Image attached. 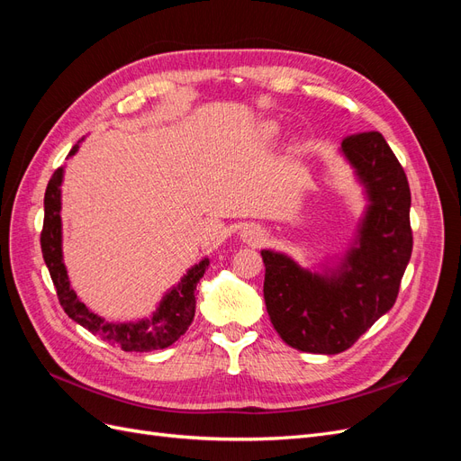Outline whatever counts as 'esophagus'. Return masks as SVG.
<instances>
[{
	"instance_id": "obj_1",
	"label": "esophagus",
	"mask_w": 461,
	"mask_h": 461,
	"mask_svg": "<svg viewBox=\"0 0 461 461\" xmlns=\"http://www.w3.org/2000/svg\"><path fill=\"white\" fill-rule=\"evenodd\" d=\"M240 239L248 244H259L263 240V230L256 225H244L240 229Z\"/></svg>"
}]
</instances>
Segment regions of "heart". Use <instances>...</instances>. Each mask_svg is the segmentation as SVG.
Wrapping results in <instances>:
<instances>
[{"label": "heart", "instance_id": "obj_1", "mask_svg": "<svg viewBox=\"0 0 461 461\" xmlns=\"http://www.w3.org/2000/svg\"><path fill=\"white\" fill-rule=\"evenodd\" d=\"M256 134H258V138H259V140H261L263 144H269V142L275 140V138H276L278 134H281V124H278V122L273 121V119L261 121V122L258 124Z\"/></svg>", "mask_w": 461, "mask_h": 461}]
</instances>
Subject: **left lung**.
<instances>
[{"instance_id": "left-lung-1", "label": "left lung", "mask_w": 461, "mask_h": 461, "mask_svg": "<svg viewBox=\"0 0 461 461\" xmlns=\"http://www.w3.org/2000/svg\"><path fill=\"white\" fill-rule=\"evenodd\" d=\"M340 156L366 198L344 252L302 267L285 252L261 249L263 298L278 337L325 356L348 350L393 308L413 246L410 185L383 134L346 138Z\"/></svg>"}]
</instances>
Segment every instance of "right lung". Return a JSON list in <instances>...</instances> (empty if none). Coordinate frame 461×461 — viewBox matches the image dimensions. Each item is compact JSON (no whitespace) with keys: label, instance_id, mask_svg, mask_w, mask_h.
<instances>
[{"label":"right lung","instance_id":"add662e5","mask_svg":"<svg viewBox=\"0 0 461 461\" xmlns=\"http://www.w3.org/2000/svg\"><path fill=\"white\" fill-rule=\"evenodd\" d=\"M85 140V138H82ZM68 151L73 158L80 148V142ZM65 176V167H59L50 178L46 196H44V229H41L40 244L41 256L50 269L51 281L58 288V296L65 313L75 323L97 334L102 340L119 346L124 352H151L163 350V348L176 342L188 330L196 313V286L202 281L205 269L209 267V258H202L200 263L180 276V281L173 285L161 296L158 308L149 317L136 321H107L102 315L88 310L68 281L67 267L63 261V222H61V185Z\"/></svg>","mask_w":461,"mask_h":461}]
</instances>
